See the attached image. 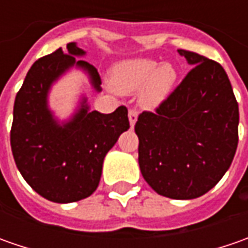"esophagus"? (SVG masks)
I'll return each instance as SVG.
<instances>
[{
	"label": "esophagus",
	"mask_w": 248,
	"mask_h": 248,
	"mask_svg": "<svg viewBox=\"0 0 248 248\" xmlns=\"http://www.w3.org/2000/svg\"><path fill=\"white\" fill-rule=\"evenodd\" d=\"M128 120H129V124H131V127H134V125H135V123H137V120H138V111H137L135 109H129Z\"/></svg>",
	"instance_id": "obj_1"
}]
</instances>
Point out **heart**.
Here are the masks:
<instances>
[{
	"label": "heart",
	"mask_w": 248,
	"mask_h": 248,
	"mask_svg": "<svg viewBox=\"0 0 248 248\" xmlns=\"http://www.w3.org/2000/svg\"><path fill=\"white\" fill-rule=\"evenodd\" d=\"M176 80L175 69L171 64H160L153 59L139 58L124 61L113 67L111 85L121 93L140 91L143 106L155 108L166 99Z\"/></svg>",
	"instance_id": "1"
}]
</instances>
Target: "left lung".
Returning <instances> with one entry per match:
<instances>
[{
	"instance_id": "left-lung-1",
	"label": "left lung",
	"mask_w": 248,
	"mask_h": 248,
	"mask_svg": "<svg viewBox=\"0 0 248 248\" xmlns=\"http://www.w3.org/2000/svg\"><path fill=\"white\" fill-rule=\"evenodd\" d=\"M192 67L155 111L135 124L139 167L150 187L175 200L213 189L232 164L239 142V105L218 62L178 49Z\"/></svg>"
}]
</instances>
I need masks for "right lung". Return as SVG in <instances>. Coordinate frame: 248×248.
<instances>
[{
    "label": "right lung",
    "mask_w": 248,
    "mask_h": 248,
    "mask_svg": "<svg viewBox=\"0 0 248 248\" xmlns=\"http://www.w3.org/2000/svg\"><path fill=\"white\" fill-rule=\"evenodd\" d=\"M85 52L76 43L35 61L19 90L14 106L11 148L17 170L40 196L55 203H73L91 196L99 185L103 158L129 128L128 110L120 106L110 114L90 111L84 98L80 109L63 124L48 109L51 85L72 66L90 74L100 88L98 70L76 56Z\"/></svg>",
    "instance_id": "obj_1"
}]
</instances>
